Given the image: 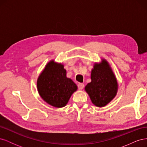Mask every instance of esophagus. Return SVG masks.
<instances>
[{
    "instance_id": "1",
    "label": "esophagus",
    "mask_w": 147,
    "mask_h": 147,
    "mask_svg": "<svg viewBox=\"0 0 147 147\" xmlns=\"http://www.w3.org/2000/svg\"><path fill=\"white\" fill-rule=\"evenodd\" d=\"M78 87L79 90H82V89L84 88V84H83V83H79L78 84Z\"/></svg>"
}]
</instances>
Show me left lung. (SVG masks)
I'll use <instances>...</instances> for the list:
<instances>
[{
  "mask_svg": "<svg viewBox=\"0 0 147 147\" xmlns=\"http://www.w3.org/2000/svg\"><path fill=\"white\" fill-rule=\"evenodd\" d=\"M91 82L84 88L93 104L99 107L107 105L117 95L118 82L108 62L103 59L91 70Z\"/></svg>",
  "mask_w": 147,
  "mask_h": 147,
  "instance_id": "left-lung-1",
  "label": "left lung"
}]
</instances>
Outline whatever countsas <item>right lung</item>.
<instances>
[{
	"instance_id": "obj_1",
	"label": "right lung",
	"mask_w": 147,
	"mask_h": 147,
	"mask_svg": "<svg viewBox=\"0 0 147 147\" xmlns=\"http://www.w3.org/2000/svg\"><path fill=\"white\" fill-rule=\"evenodd\" d=\"M37 86L42 98L57 108L65 106L70 96L77 90L76 84L66 77L64 65L53 60L49 62L40 74Z\"/></svg>"
}]
</instances>
